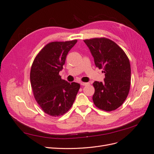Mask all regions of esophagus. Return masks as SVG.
Segmentation results:
<instances>
[{
	"instance_id": "esophagus-1",
	"label": "esophagus",
	"mask_w": 154,
	"mask_h": 154,
	"mask_svg": "<svg viewBox=\"0 0 154 154\" xmlns=\"http://www.w3.org/2000/svg\"><path fill=\"white\" fill-rule=\"evenodd\" d=\"M80 84H81V85H82V86H85V85H89L90 83H86V82H81Z\"/></svg>"
}]
</instances>
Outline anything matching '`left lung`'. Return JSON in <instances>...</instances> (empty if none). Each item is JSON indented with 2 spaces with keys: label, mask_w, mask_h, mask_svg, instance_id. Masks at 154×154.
I'll return each instance as SVG.
<instances>
[{
  "label": "left lung",
  "mask_w": 154,
  "mask_h": 154,
  "mask_svg": "<svg viewBox=\"0 0 154 154\" xmlns=\"http://www.w3.org/2000/svg\"><path fill=\"white\" fill-rule=\"evenodd\" d=\"M96 67L103 69V82H94L92 100L97 108L105 111L117 109L128 94L131 69L127 54L114 42L106 38L85 40Z\"/></svg>",
  "instance_id": "left-lung-1"
}]
</instances>
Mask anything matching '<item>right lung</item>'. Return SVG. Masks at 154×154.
<instances>
[{"label": "right lung", "mask_w": 154, "mask_h": 154, "mask_svg": "<svg viewBox=\"0 0 154 154\" xmlns=\"http://www.w3.org/2000/svg\"><path fill=\"white\" fill-rule=\"evenodd\" d=\"M76 42V40L50 42L36 55L32 64L30 81L34 97L49 116L57 117L66 113L80 89L79 83H70L59 75L69 51Z\"/></svg>", "instance_id": "obj_1"}]
</instances>
